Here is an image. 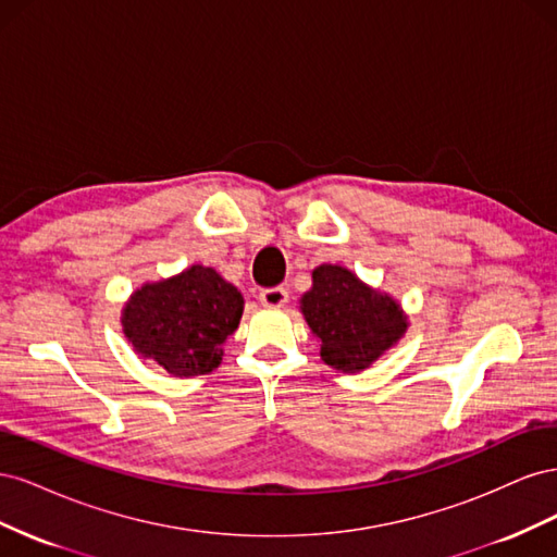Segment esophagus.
Listing matches in <instances>:
<instances>
[{"label": "esophagus", "mask_w": 557, "mask_h": 557, "mask_svg": "<svg viewBox=\"0 0 557 557\" xmlns=\"http://www.w3.org/2000/svg\"><path fill=\"white\" fill-rule=\"evenodd\" d=\"M260 301H262V307L281 309L285 301H288V290H285V288H267V290L260 293Z\"/></svg>", "instance_id": "34e87169"}]
</instances>
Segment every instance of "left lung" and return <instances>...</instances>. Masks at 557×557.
I'll return each instance as SVG.
<instances>
[{
    "label": "left lung",
    "mask_w": 557,
    "mask_h": 557,
    "mask_svg": "<svg viewBox=\"0 0 557 557\" xmlns=\"http://www.w3.org/2000/svg\"><path fill=\"white\" fill-rule=\"evenodd\" d=\"M299 311L318 339L320 360L336 372L356 374L399 344L409 315L399 301L367 285L342 264H320Z\"/></svg>",
    "instance_id": "left-lung-1"
}]
</instances>
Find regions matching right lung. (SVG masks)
Returning <instances> with one entry per match:
<instances>
[{"label":"right lung","mask_w":557,"mask_h":557,"mask_svg":"<svg viewBox=\"0 0 557 557\" xmlns=\"http://www.w3.org/2000/svg\"><path fill=\"white\" fill-rule=\"evenodd\" d=\"M242 313L244 295L213 267L193 264L134 290L121 325L137 356L176 379H190L211 374L223 362V346Z\"/></svg>","instance_id":"add662e5"}]
</instances>
